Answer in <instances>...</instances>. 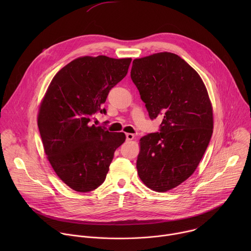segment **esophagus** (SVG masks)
I'll return each mask as SVG.
<instances>
[{"instance_id": "1", "label": "esophagus", "mask_w": 251, "mask_h": 251, "mask_svg": "<svg viewBox=\"0 0 251 251\" xmlns=\"http://www.w3.org/2000/svg\"><path fill=\"white\" fill-rule=\"evenodd\" d=\"M134 134H132V133H126V140L127 141H132L133 139H134Z\"/></svg>"}]
</instances>
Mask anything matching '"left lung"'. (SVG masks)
<instances>
[{"mask_svg":"<svg viewBox=\"0 0 251 251\" xmlns=\"http://www.w3.org/2000/svg\"><path fill=\"white\" fill-rule=\"evenodd\" d=\"M131 78L160 132L140 139L141 181L163 193L185 182L199 166L212 135V107L197 71L172 52L133 60Z\"/></svg>","mask_w":251,"mask_h":251,"instance_id":"8db88e82","label":"left lung"}]
</instances>
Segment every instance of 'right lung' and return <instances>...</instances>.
I'll return each instance as SVG.
<instances>
[{"label": "right lung", "mask_w": 251, "mask_h": 251, "mask_svg": "<svg viewBox=\"0 0 251 251\" xmlns=\"http://www.w3.org/2000/svg\"><path fill=\"white\" fill-rule=\"evenodd\" d=\"M131 58L78 57L52 78L41 103L38 126L55 174L70 189L86 193L105 181L126 136L91 124L109 91L127 75Z\"/></svg>", "instance_id": "right-lung-1"}]
</instances>
